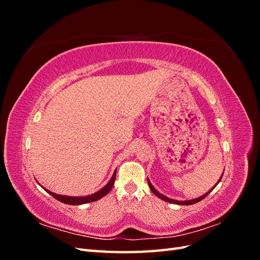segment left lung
<instances>
[{
  "mask_svg": "<svg viewBox=\"0 0 260 260\" xmlns=\"http://www.w3.org/2000/svg\"><path fill=\"white\" fill-rule=\"evenodd\" d=\"M223 176V175H222ZM222 176H221V178H222ZM221 178L219 179V181L217 182V184L220 182V180H221ZM147 183H148V185H149V188H151V191L157 196V198H159L160 200H164L165 202H168V203H172V204H177V205H192V204H196V203H199V202H201L203 199H205L206 196L214 190V188L216 187V185L211 188L210 191H208L207 193H205L204 195H202V196H200V198H198V199H194V200H188V201H177V200H171V199H169V198H167V196H165V195H162L161 193H159L158 191L157 190H155V187L153 186V184L151 183V181H149L148 179H147Z\"/></svg>",
  "mask_w": 260,
  "mask_h": 260,
  "instance_id": "8db88e82",
  "label": "left lung"
}]
</instances>
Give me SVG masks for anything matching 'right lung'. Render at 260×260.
<instances>
[{
    "instance_id": "obj_1",
    "label": "right lung",
    "mask_w": 260,
    "mask_h": 260,
    "mask_svg": "<svg viewBox=\"0 0 260 260\" xmlns=\"http://www.w3.org/2000/svg\"><path fill=\"white\" fill-rule=\"evenodd\" d=\"M116 171L114 172V175L112 177V179L108 181V183L103 187L101 188L100 191H98L96 193L91 194L89 196H66V195H58V194H55L49 190H46V188H43L44 190L48 192L49 194H51L54 199H56L57 201L64 203V204H68V205H81V204H86V203H91V202H95L102 198H104L106 194L109 193V191L112 190V187L115 183V179H116Z\"/></svg>"
}]
</instances>
